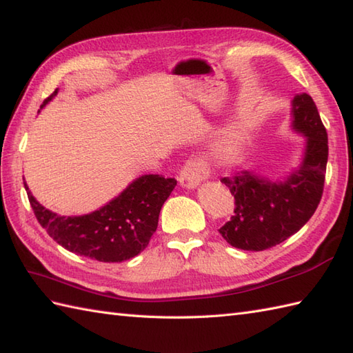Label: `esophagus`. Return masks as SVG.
Here are the masks:
<instances>
[{
	"label": "esophagus",
	"instance_id": "34e87169",
	"mask_svg": "<svg viewBox=\"0 0 353 353\" xmlns=\"http://www.w3.org/2000/svg\"><path fill=\"white\" fill-rule=\"evenodd\" d=\"M207 176L205 164L201 160H189L185 163V166L179 172L178 181L184 189H196V187L202 183V179Z\"/></svg>",
	"mask_w": 353,
	"mask_h": 353
}]
</instances>
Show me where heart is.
Wrapping results in <instances>:
<instances>
[{"label":"heart","instance_id":"obj_1","mask_svg":"<svg viewBox=\"0 0 353 353\" xmlns=\"http://www.w3.org/2000/svg\"><path fill=\"white\" fill-rule=\"evenodd\" d=\"M255 122L248 114H239L226 125L214 143V157L219 161H232L246 150L252 139Z\"/></svg>","mask_w":353,"mask_h":353}]
</instances>
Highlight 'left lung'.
Wrapping results in <instances>:
<instances>
[{"label": "left lung", "mask_w": 353, "mask_h": 353, "mask_svg": "<svg viewBox=\"0 0 353 353\" xmlns=\"http://www.w3.org/2000/svg\"><path fill=\"white\" fill-rule=\"evenodd\" d=\"M290 130L303 137L299 164L285 175L269 178L240 170L221 181L236 199L234 216L219 232L231 246L264 250L279 245L307 223L322 199L327 134L308 93L292 99Z\"/></svg>", "instance_id": "left-lung-1"}]
</instances>
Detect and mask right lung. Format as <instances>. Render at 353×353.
I'll list each match as a JSON object with an SVG mask.
<instances>
[{
    "label": "right lung",
    "mask_w": 353,
    "mask_h": 353,
    "mask_svg": "<svg viewBox=\"0 0 353 353\" xmlns=\"http://www.w3.org/2000/svg\"><path fill=\"white\" fill-rule=\"evenodd\" d=\"M57 93L59 89L43 101L41 110ZM175 185L174 178L142 175L89 214L60 216L37 202L23 181L31 208L50 237L69 252L103 263H122L142 252L159 225L163 203Z\"/></svg>",
    "instance_id": "obj_1"
}]
</instances>
